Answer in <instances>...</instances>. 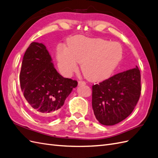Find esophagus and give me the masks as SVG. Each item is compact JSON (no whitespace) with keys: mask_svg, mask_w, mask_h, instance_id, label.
<instances>
[{"mask_svg":"<svg viewBox=\"0 0 158 158\" xmlns=\"http://www.w3.org/2000/svg\"><path fill=\"white\" fill-rule=\"evenodd\" d=\"M78 84H79V85H85L86 83L83 81H79Z\"/></svg>","mask_w":158,"mask_h":158,"instance_id":"34e87169","label":"esophagus"}]
</instances>
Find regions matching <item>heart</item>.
Masks as SVG:
<instances>
[{"instance_id": "1", "label": "heart", "mask_w": 158, "mask_h": 158, "mask_svg": "<svg viewBox=\"0 0 158 158\" xmlns=\"http://www.w3.org/2000/svg\"><path fill=\"white\" fill-rule=\"evenodd\" d=\"M123 51L118 43L102 39L77 36L72 39L69 48L60 45L56 59L60 70L70 76L81 63V70L87 79L93 81L107 78L122 58Z\"/></svg>"}]
</instances>
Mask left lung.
<instances>
[{
    "label": "left lung",
    "instance_id": "1",
    "mask_svg": "<svg viewBox=\"0 0 158 158\" xmlns=\"http://www.w3.org/2000/svg\"><path fill=\"white\" fill-rule=\"evenodd\" d=\"M141 94V75L137 66L92 86V107L99 122L114 125L131 114Z\"/></svg>",
    "mask_w": 158,
    "mask_h": 158
}]
</instances>
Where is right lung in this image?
Here are the masks:
<instances>
[{"label": "right lung", "mask_w": 158, "mask_h": 158, "mask_svg": "<svg viewBox=\"0 0 158 158\" xmlns=\"http://www.w3.org/2000/svg\"><path fill=\"white\" fill-rule=\"evenodd\" d=\"M20 84L24 97L38 119L50 120L61 107L77 81L56 71L42 43L33 42L24 55Z\"/></svg>", "instance_id": "add662e5"}]
</instances>
